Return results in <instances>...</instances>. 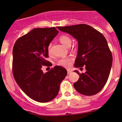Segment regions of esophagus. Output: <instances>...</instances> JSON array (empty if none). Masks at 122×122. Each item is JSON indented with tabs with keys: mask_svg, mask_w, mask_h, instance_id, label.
<instances>
[{
	"mask_svg": "<svg viewBox=\"0 0 122 122\" xmlns=\"http://www.w3.org/2000/svg\"><path fill=\"white\" fill-rule=\"evenodd\" d=\"M71 71L70 70H67V74H70L71 73Z\"/></svg>",
	"mask_w": 122,
	"mask_h": 122,
	"instance_id": "1",
	"label": "esophagus"
}]
</instances>
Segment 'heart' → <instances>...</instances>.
<instances>
[{
  "mask_svg": "<svg viewBox=\"0 0 122 122\" xmlns=\"http://www.w3.org/2000/svg\"><path fill=\"white\" fill-rule=\"evenodd\" d=\"M59 41L62 45H64L66 47H70L71 46V44L72 43V40L70 37L66 35H62L60 36L59 38ZM48 53L51 54V45H49L48 48ZM73 59L71 57H66L62 58V59H59L57 62V64L59 66H63V67L68 68L70 66L71 64V62Z\"/></svg>",
  "mask_w": 122,
  "mask_h": 122,
  "instance_id": "heart-1",
  "label": "heart"
}]
</instances>
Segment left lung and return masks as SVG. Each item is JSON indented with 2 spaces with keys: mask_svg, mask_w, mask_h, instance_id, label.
<instances>
[{
  "mask_svg": "<svg viewBox=\"0 0 122 122\" xmlns=\"http://www.w3.org/2000/svg\"><path fill=\"white\" fill-rule=\"evenodd\" d=\"M62 32L71 35L78 41V52L74 66L86 71L79 74V78L74 83V89L79 93L91 96L101 90L108 79L112 55L103 35L87 24L57 27Z\"/></svg>",
  "mask_w": 122,
  "mask_h": 122,
  "instance_id": "1",
  "label": "left lung"
}]
</instances>
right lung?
Here are the masks:
<instances>
[{
    "label": "right lung",
    "mask_w": 122,
    "mask_h": 122,
    "mask_svg": "<svg viewBox=\"0 0 122 122\" xmlns=\"http://www.w3.org/2000/svg\"><path fill=\"white\" fill-rule=\"evenodd\" d=\"M56 27L36 28L19 38L13 49L12 71L14 78L28 97L40 103L56 97L60 83L67 74L65 68L55 66L43 73V66H51L46 60L48 48L57 35Z\"/></svg>",
    "instance_id": "right-lung-1"
}]
</instances>
